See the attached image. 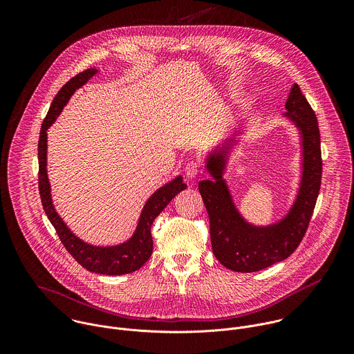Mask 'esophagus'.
Returning <instances> with one entry per match:
<instances>
[{
	"label": "esophagus",
	"instance_id": "obj_1",
	"mask_svg": "<svg viewBox=\"0 0 354 354\" xmlns=\"http://www.w3.org/2000/svg\"><path fill=\"white\" fill-rule=\"evenodd\" d=\"M200 171H201V165H200V162L196 161V160H190V161H187L186 165H185V175H186L189 179L196 178V176L200 174Z\"/></svg>",
	"mask_w": 354,
	"mask_h": 354
}]
</instances>
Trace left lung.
<instances>
[{"mask_svg": "<svg viewBox=\"0 0 354 354\" xmlns=\"http://www.w3.org/2000/svg\"><path fill=\"white\" fill-rule=\"evenodd\" d=\"M286 109L287 116L304 136V178L294 207L281 223L257 228L241 218L221 179L223 156L209 164L216 182L198 183V192L210 218L213 254L223 266L234 272H258L287 259L304 238L314 214L322 179L318 119L297 84L291 88Z\"/></svg>", "mask_w": 354, "mask_h": 354, "instance_id": "obj_1", "label": "left lung"}]
</instances>
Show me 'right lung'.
Returning <instances> with one entry per match:
<instances>
[{"mask_svg": "<svg viewBox=\"0 0 354 354\" xmlns=\"http://www.w3.org/2000/svg\"><path fill=\"white\" fill-rule=\"evenodd\" d=\"M95 73L96 70L88 68L77 74L75 77H73L70 81H67L55 96L53 102L50 105V109L41 123L40 137L37 144L39 194H40L43 210L47 218L50 220V223H52V225L55 227L62 243L68 250V254L84 269L92 273L118 276V274H126V273L138 270L149 259L151 254H153L151 225H153L154 220L167 207L169 201L179 192L186 189V185L182 182V178L179 176L151 196L149 200L147 201V205L144 206L136 234L129 242L123 245L109 246V248L92 246L82 242L75 235H73V232L67 228V225L55 212L52 198H50V185H48L47 172H46V148H47L46 130L53 124V122L56 120V118L59 116V113L62 112L63 106L67 104V100L74 93V91L81 85H84Z\"/></svg>", "mask_w": 354, "mask_h": 354, "instance_id": "1", "label": "right lung"}]
</instances>
